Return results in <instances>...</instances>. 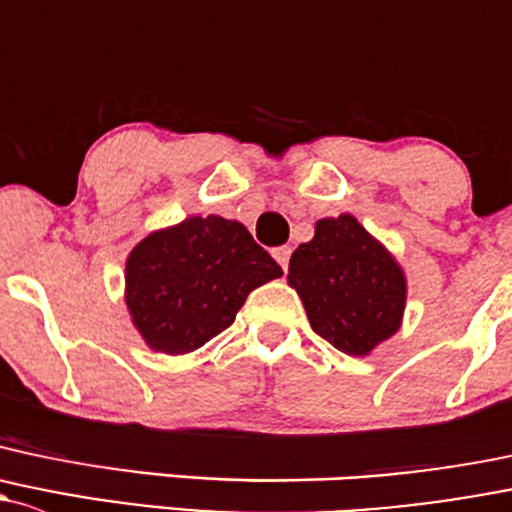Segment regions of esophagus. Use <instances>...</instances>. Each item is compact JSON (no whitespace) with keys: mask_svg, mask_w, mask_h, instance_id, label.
I'll return each instance as SVG.
<instances>
[{"mask_svg":"<svg viewBox=\"0 0 512 512\" xmlns=\"http://www.w3.org/2000/svg\"><path fill=\"white\" fill-rule=\"evenodd\" d=\"M272 255H274V260L279 262V267H282V270H287L289 267V257H292V247H274L272 250Z\"/></svg>","mask_w":512,"mask_h":512,"instance_id":"obj_1","label":"esophagus"}]
</instances>
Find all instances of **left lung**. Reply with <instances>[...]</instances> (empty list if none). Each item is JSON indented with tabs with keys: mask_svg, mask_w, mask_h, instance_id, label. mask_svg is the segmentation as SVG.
<instances>
[{
	"mask_svg": "<svg viewBox=\"0 0 512 512\" xmlns=\"http://www.w3.org/2000/svg\"><path fill=\"white\" fill-rule=\"evenodd\" d=\"M287 279L311 328L341 353L368 355L402 324L405 272L348 213L316 223L314 238L294 250Z\"/></svg>",
	"mask_w": 512,
	"mask_h": 512,
	"instance_id": "left-lung-1",
	"label": "left lung"
}]
</instances>
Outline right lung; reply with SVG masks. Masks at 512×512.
<instances>
[{
	"instance_id": "obj_1",
	"label": "right lung",
	"mask_w": 512,
	"mask_h": 512,
	"mask_svg": "<svg viewBox=\"0 0 512 512\" xmlns=\"http://www.w3.org/2000/svg\"><path fill=\"white\" fill-rule=\"evenodd\" d=\"M277 277L282 267L245 225L193 215L129 252L125 304L152 351L184 355L225 331L247 294Z\"/></svg>"
}]
</instances>
